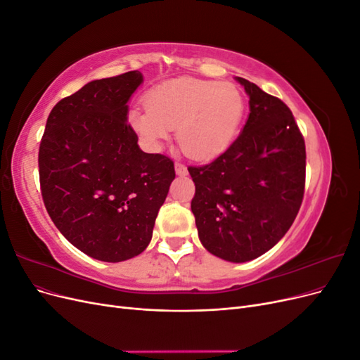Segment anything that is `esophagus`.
<instances>
[{
    "label": "esophagus",
    "instance_id": "34e87169",
    "mask_svg": "<svg viewBox=\"0 0 360 360\" xmlns=\"http://www.w3.org/2000/svg\"><path fill=\"white\" fill-rule=\"evenodd\" d=\"M176 172L179 174V176H186V174H188V168L184 167L181 162H176Z\"/></svg>",
    "mask_w": 360,
    "mask_h": 360
}]
</instances>
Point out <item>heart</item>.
<instances>
[{
    "mask_svg": "<svg viewBox=\"0 0 360 360\" xmlns=\"http://www.w3.org/2000/svg\"><path fill=\"white\" fill-rule=\"evenodd\" d=\"M245 112V99L230 82L171 79L146 96V108H135L129 123L153 148L177 129L179 146L193 159H213L230 147Z\"/></svg>",
    "mask_w": 360,
    "mask_h": 360,
    "instance_id": "obj_1",
    "label": "heart"
}]
</instances>
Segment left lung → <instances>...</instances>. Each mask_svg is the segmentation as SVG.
<instances>
[{"label": "left lung", "instance_id": "left-lung-1", "mask_svg": "<svg viewBox=\"0 0 360 360\" xmlns=\"http://www.w3.org/2000/svg\"><path fill=\"white\" fill-rule=\"evenodd\" d=\"M237 81L249 96L243 130L222 155L188 171L201 243L216 257L243 263L274 248L296 219L307 150L284 102L243 78Z\"/></svg>", "mask_w": 360, "mask_h": 360}]
</instances>
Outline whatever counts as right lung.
Returning <instances> with one entry per match:
<instances>
[{
	"mask_svg": "<svg viewBox=\"0 0 360 360\" xmlns=\"http://www.w3.org/2000/svg\"><path fill=\"white\" fill-rule=\"evenodd\" d=\"M141 82L134 70L64 97L39 147L40 192L52 222L75 248L108 263L148 246L176 177L172 159L144 153L127 123V101Z\"/></svg>",
	"mask_w": 360,
	"mask_h": 360,
	"instance_id": "1",
	"label": "right lung"
}]
</instances>
